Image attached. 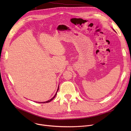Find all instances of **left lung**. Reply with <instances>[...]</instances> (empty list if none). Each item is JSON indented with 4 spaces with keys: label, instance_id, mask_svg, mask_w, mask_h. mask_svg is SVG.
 <instances>
[{
    "label": "left lung",
    "instance_id": "1",
    "mask_svg": "<svg viewBox=\"0 0 131 131\" xmlns=\"http://www.w3.org/2000/svg\"><path fill=\"white\" fill-rule=\"evenodd\" d=\"M113 30H114V29H113ZM114 31H115V30H114Z\"/></svg>",
    "mask_w": 131,
    "mask_h": 131
}]
</instances>
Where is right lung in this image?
I'll use <instances>...</instances> for the list:
<instances>
[{
	"mask_svg": "<svg viewBox=\"0 0 131 131\" xmlns=\"http://www.w3.org/2000/svg\"><path fill=\"white\" fill-rule=\"evenodd\" d=\"M58 90H59V85H58V89H57V92H56V94H54V95L53 96V98H52L51 99H50V100H48V101H45V102H39V103H48V102H50V101H51V100H52L55 98V97H56V94H57V92H58Z\"/></svg>",
	"mask_w": 131,
	"mask_h": 131,
	"instance_id": "obj_1",
	"label": "right lung"
}]
</instances>
